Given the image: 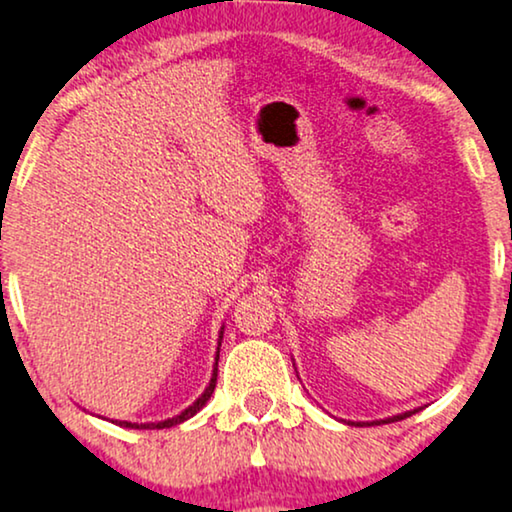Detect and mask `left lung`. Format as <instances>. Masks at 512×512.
I'll return each mask as SVG.
<instances>
[{"label": "left lung", "instance_id": "8db88e82", "mask_svg": "<svg viewBox=\"0 0 512 512\" xmlns=\"http://www.w3.org/2000/svg\"><path fill=\"white\" fill-rule=\"evenodd\" d=\"M419 410H410V412H403V414H393V417H386V419H377V421H346V424L351 426H381V424H393V421H403L407 417H412V414H417Z\"/></svg>", "mask_w": 512, "mask_h": 512}]
</instances>
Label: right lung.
I'll list each match as a JSON object with an SVG mask.
<instances>
[{"mask_svg":"<svg viewBox=\"0 0 512 512\" xmlns=\"http://www.w3.org/2000/svg\"><path fill=\"white\" fill-rule=\"evenodd\" d=\"M222 337H224V325L220 327V339H217V351H215V365H213V374H210V381H208L206 391H203L199 398H196L189 407H185V410H182L180 414H175V417H168V419H163V421H145V424H135V421H119V419H109V421H112V424H117V426H124V428H138V431H156V428H170V426L182 424V421H187L189 417H194L196 412H201L203 405H206L208 400H210V395H213L215 384H217V360H220Z\"/></svg>","mask_w":512,"mask_h":512,"instance_id":"1","label":"right lung"}]
</instances>
